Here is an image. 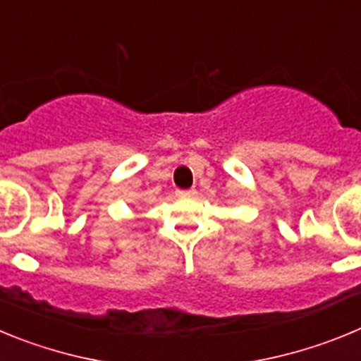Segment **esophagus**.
Masks as SVG:
<instances>
[{"mask_svg": "<svg viewBox=\"0 0 361 361\" xmlns=\"http://www.w3.org/2000/svg\"><path fill=\"white\" fill-rule=\"evenodd\" d=\"M195 193H197V191L193 190V188H191V190H177L178 197H193Z\"/></svg>", "mask_w": 361, "mask_h": 361, "instance_id": "esophagus-1", "label": "esophagus"}]
</instances>
